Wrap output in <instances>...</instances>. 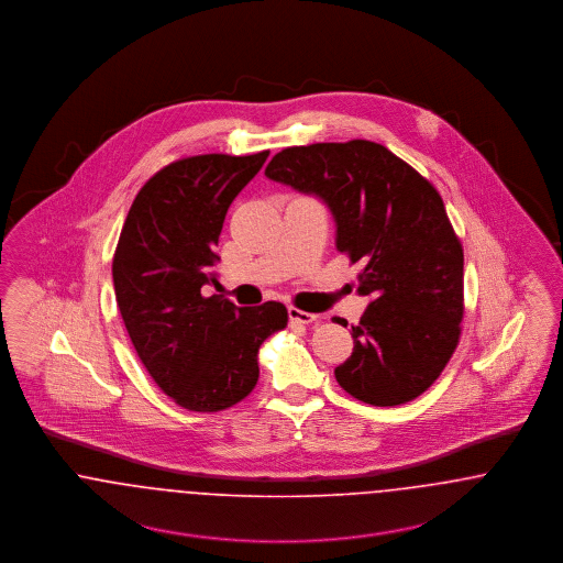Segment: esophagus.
I'll list each match as a JSON object with an SVG mask.
<instances>
[{
	"instance_id": "1",
	"label": "esophagus",
	"mask_w": 563,
	"mask_h": 563,
	"mask_svg": "<svg viewBox=\"0 0 563 563\" xmlns=\"http://www.w3.org/2000/svg\"><path fill=\"white\" fill-rule=\"evenodd\" d=\"M289 319L295 322H301V324H312V322H317V314H310V312H303V310H299V308H289Z\"/></svg>"
}]
</instances>
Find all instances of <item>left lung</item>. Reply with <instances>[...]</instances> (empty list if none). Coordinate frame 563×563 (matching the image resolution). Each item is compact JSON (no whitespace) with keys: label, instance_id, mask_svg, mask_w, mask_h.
<instances>
[{"label":"left lung","instance_id":"1","mask_svg":"<svg viewBox=\"0 0 563 563\" xmlns=\"http://www.w3.org/2000/svg\"><path fill=\"white\" fill-rule=\"evenodd\" d=\"M266 177L321 198L338 251L363 264L356 294L372 303L352 327L338 384L377 407L420 397L452 358L464 314V253L439 191L365 139L287 147Z\"/></svg>","mask_w":563,"mask_h":563}]
</instances>
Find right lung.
Returning <instances> with one entry per match:
<instances>
[{
    "instance_id": "right-lung-1",
    "label": "right lung",
    "mask_w": 563,
    "mask_h": 563,
    "mask_svg": "<svg viewBox=\"0 0 563 563\" xmlns=\"http://www.w3.org/2000/svg\"><path fill=\"white\" fill-rule=\"evenodd\" d=\"M269 152L173 162L136 194L113 255L115 301L134 350L173 401L221 411L257 384V352L287 327V308H239L200 289L214 285V251L232 200Z\"/></svg>"
}]
</instances>
